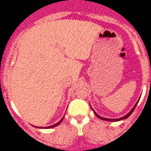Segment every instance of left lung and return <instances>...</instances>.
Here are the masks:
<instances>
[{
    "mask_svg": "<svg viewBox=\"0 0 151 151\" xmlns=\"http://www.w3.org/2000/svg\"><path fill=\"white\" fill-rule=\"evenodd\" d=\"M138 102H139V101H137V103H136V105L134 106V107L132 108V109L131 111H130V112H129V114H127L125 115V116H124V117H120V118H117V119H110V118H105V117H100V116H99V114H97L95 112L93 109H92V110H93V112H94V114H96V116L97 117H99V119L103 120V121H108V122H118V121H122V120H124V119H126V118H128V117H129V116H130V115L132 114V113L134 111V110H135V108H136V105H137V103H138Z\"/></svg>",
    "mask_w": 151,
    "mask_h": 151,
    "instance_id": "obj_1",
    "label": "left lung"
}]
</instances>
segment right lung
<instances>
[{
	"label": "right lung",
	"mask_w": 151,
	"mask_h": 151,
	"mask_svg": "<svg viewBox=\"0 0 151 151\" xmlns=\"http://www.w3.org/2000/svg\"><path fill=\"white\" fill-rule=\"evenodd\" d=\"M63 118H62L61 120H60V121H59V122H58V123H56V124H53V125H51V126H48V127H45V129H51V128H54V127H55V126H57V125H59V124H60V123H61L62 122V121H63Z\"/></svg>",
	"instance_id": "right-lung-1"
}]
</instances>
